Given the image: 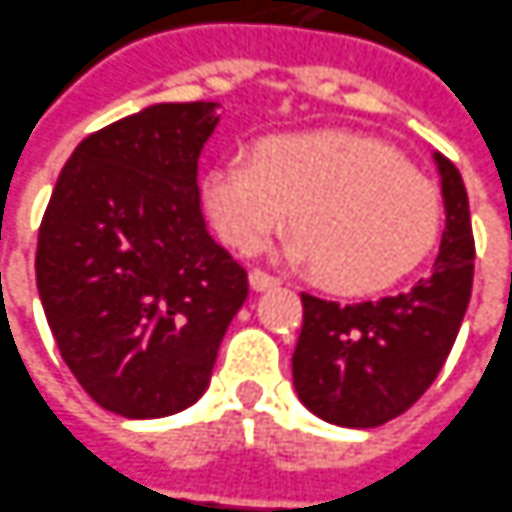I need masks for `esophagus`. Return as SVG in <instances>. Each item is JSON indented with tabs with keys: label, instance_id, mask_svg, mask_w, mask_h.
I'll return each instance as SVG.
<instances>
[{
	"label": "esophagus",
	"instance_id": "34e87169",
	"mask_svg": "<svg viewBox=\"0 0 512 512\" xmlns=\"http://www.w3.org/2000/svg\"><path fill=\"white\" fill-rule=\"evenodd\" d=\"M250 284L256 287V290H267V287H279L281 279L279 276H273V273H267L262 267H256L253 273H250Z\"/></svg>",
	"mask_w": 512,
	"mask_h": 512
}]
</instances>
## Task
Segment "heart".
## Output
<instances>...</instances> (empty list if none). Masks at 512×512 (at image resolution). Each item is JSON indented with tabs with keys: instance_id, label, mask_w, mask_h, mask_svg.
<instances>
[{
	"instance_id": "1",
	"label": "heart",
	"mask_w": 512,
	"mask_h": 512,
	"mask_svg": "<svg viewBox=\"0 0 512 512\" xmlns=\"http://www.w3.org/2000/svg\"><path fill=\"white\" fill-rule=\"evenodd\" d=\"M202 197L216 231L242 253L262 250L293 211V253L349 293L400 279L442 222L437 185L389 146L344 132L273 137L256 160H219Z\"/></svg>"
}]
</instances>
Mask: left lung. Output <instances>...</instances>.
Returning a JSON list of instances; mask_svg holds the SVG:
<instances>
[{
  "label": "left lung",
  "mask_w": 512,
  "mask_h": 512,
  "mask_svg": "<svg viewBox=\"0 0 512 512\" xmlns=\"http://www.w3.org/2000/svg\"><path fill=\"white\" fill-rule=\"evenodd\" d=\"M434 160L445 197L434 270L403 293L372 301L301 293L293 383L301 403L327 423L375 428L400 417L437 380L462 327L476 256L471 211L454 163L442 154Z\"/></svg>",
  "instance_id": "obj_1"
}]
</instances>
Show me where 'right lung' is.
I'll return each instance as SVG.
<instances>
[{"mask_svg": "<svg viewBox=\"0 0 512 512\" xmlns=\"http://www.w3.org/2000/svg\"><path fill=\"white\" fill-rule=\"evenodd\" d=\"M219 104H154L92 132L39 225L36 284L81 389L120 417H166L208 386L248 270L200 211Z\"/></svg>", "mask_w": 512, "mask_h": 512, "instance_id": "right-lung-1", "label": "right lung"}]
</instances>
